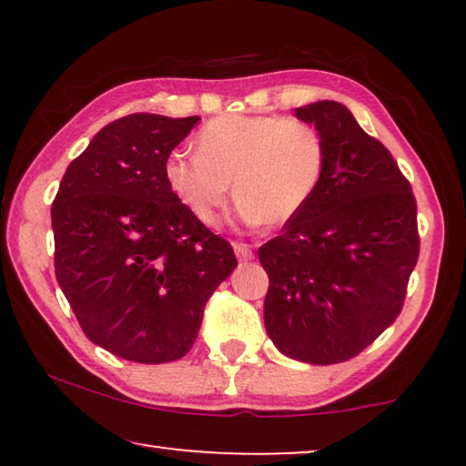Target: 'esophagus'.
I'll use <instances>...</instances> for the list:
<instances>
[{
  "instance_id": "1",
  "label": "esophagus",
  "mask_w": 466,
  "mask_h": 466,
  "mask_svg": "<svg viewBox=\"0 0 466 466\" xmlns=\"http://www.w3.org/2000/svg\"><path fill=\"white\" fill-rule=\"evenodd\" d=\"M233 250H235V254H238L239 260H250V258H254L252 246H250V244H244V241H235Z\"/></svg>"
}]
</instances>
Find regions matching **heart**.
Segmentation results:
<instances>
[{"mask_svg": "<svg viewBox=\"0 0 466 466\" xmlns=\"http://www.w3.org/2000/svg\"><path fill=\"white\" fill-rule=\"evenodd\" d=\"M195 144L197 152H169L163 177L208 227L228 206L231 182L246 225L282 227L314 199L327 171V139L301 118L222 114L201 127Z\"/></svg>", "mask_w": 466, "mask_h": 466, "instance_id": "obj_1", "label": "heart"}]
</instances>
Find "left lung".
<instances>
[{"mask_svg": "<svg viewBox=\"0 0 466 466\" xmlns=\"http://www.w3.org/2000/svg\"><path fill=\"white\" fill-rule=\"evenodd\" d=\"M327 139V171L301 214L258 248L267 335L311 365L359 356L397 320L420 254L418 206L390 150L339 101L297 107Z\"/></svg>", "mask_w": 466, "mask_h": 466, "instance_id": "obj_1", "label": "left lung"}]
</instances>
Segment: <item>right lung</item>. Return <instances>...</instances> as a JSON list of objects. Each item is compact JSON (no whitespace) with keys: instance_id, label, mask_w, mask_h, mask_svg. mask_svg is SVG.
Here are the masks:
<instances>
[{"instance_id":"1","label":"right lung","mask_w":466,"mask_h":466,"mask_svg":"<svg viewBox=\"0 0 466 466\" xmlns=\"http://www.w3.org/2000/svg\"><path fill=\"white\" fill-rule=\"evenodd\" d=\"M199 116L129 114L76 157L53 201L55 276L93 343L131 362L182 359L235 269L231 244L171 195L163 163Z\"/></svg>"}]
</instances>
